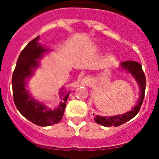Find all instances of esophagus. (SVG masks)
I'll use <instances>...</instances> for the list:
<instances>
[{"label":"esophagus","mask_w":159,"mask_h":159,"mask_svg":"<svg viewBox=\"0 0 159 159\" xmlns=\"http://www.w3.org/2000/svg\"><path fill=\"white\" fill-rule=\"evenodd\" d=\"M92 83V80H91V78H89V77H84V78H82V80H81V84H83V85H90V84Z\"/></svg>","instance_id":"esophagus-1"}]
</instances>
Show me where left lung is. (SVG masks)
<instances>
[{
  "instance_id": "1",
  "label": "left lung",
  "mask_w": 159,
  "mask_h": 159,
  "mask_svg": "<svg viewBox=\"0 0 159 159\" xmlns=\"http://www.w3.org/2000/svg\"><path fill=\"white\" fill-rule=\"evenodd\" d=\"M120 65H121V68L127 70L136 80V81L139 84V88H140V97L138 100L137 105L131 111L125 114H122V115L111 117L94 115V121L97 122L98 124L105 126V127H111V126L118 127V126L124 124L126 121H129L131 118H134L139 113V110H140V107L142 106V103H143L144 97H145L146 80H145V73L142 70V65H140V64L136 61H127L121 62Z\"/></svg>"
}]
</instances>
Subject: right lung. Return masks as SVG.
Instances as JSON below:
<instances>
[{"label":"right lung","instance_id":"obj_1","mask_svg":"<svg viewBox=\"0 0 159 159\" xmlns=\"http://www.w3.org/2000/svg\"><path fill=\"white\" fill-rule=\"evenodd\" d=\"M40 36L30 41L19 55L12 76V89L16 108L25 118L38 126H50L60 122L66 107V102L70 92L65 94L61 89V102L55 109H50L43 103L38 102L30 95L26 89V81L32 76L34 70L39 65V61L44 53L48 51L38 43Z\"/></svg>","mask_w":159,"mask_h":159}]
</instances>
